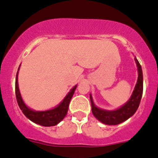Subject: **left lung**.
<instances>
[{
    "mask_svg": "<svg viewBox=\"0 0 158 158\" xmlns=\"http://www.w3.org/2000/svg\"><path fill=\"white\" fill-rule=\"evenodd\" d=\"M135 62L138 71V79L132 95L129 100L120 108L114 110H106L99 108L93 102V97L90 94L92 112L95 117L101 123L106 125H117L126 121L133 116L138 109L140 99L143 94V73L138 60L135 57Z\"/></svg>",
    "mask_w": 158,
    "mask_h": 158,
    "instance_id": "8db88e82",
    "label": "left lung"
}]
</instances>
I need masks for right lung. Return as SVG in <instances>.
<instances>
[{
  "mask_svg": "<svg viewBox=\"0 0 158 158\" xmlns=\"http://www.w3.org/2000/svg\"><path fill=\"white\" fill-rule=\"evenodd\" d=\"M19 69L20 66L18 68V72H17L16 79H15V94H16L17 102H18V106H19L22 113L24 114V116L33 123L44 127L56 126L58 123H60L68 113L70 100H71L72 97L74 94L77 85H76L71 89V90L65 96L63 100L57 106L51 109V110H45V111H35V110L30 109L26 106V104L23 101L21 93H20L18 81Z\"/></svg>",
  "mask_w": 158,
  "mask_h": 158,
  "instance_id": "right-lung-1",
  "label": "right lung"
}]
</instances>
